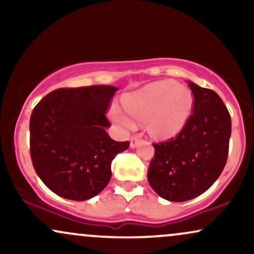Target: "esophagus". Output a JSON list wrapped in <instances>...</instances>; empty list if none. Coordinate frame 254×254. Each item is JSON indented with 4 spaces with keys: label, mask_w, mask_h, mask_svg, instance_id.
<instances>
[{
    "label": "esophagus",
    "mask_w": 254,
    "mask_h": 254,
    "mask_svg": "<svg viewBox=\"0 0 254 254\" xmlns=\"http://www.w3.org/2000/svg\"><path fill=\"white\" fill-rule=\"evenodd\" d=\"M139 143V138L137 136H132L131 137V141H130V147L131 148H136L137 144Z\"/></svg>",
    "instance_id": "esophagus-1"
}]
</instances>
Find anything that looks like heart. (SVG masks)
I'll list each match as a JSON object with an SVG mask.
<instances>
[{
    "label": "heart",
    "mask_w": 254,
    "mask_h": 254,
    "mask_svg": "<svg viewBox=\"0 0 254 254\" xmlns=\"http://www.w3.org/2000/svg\"><path fill=\"white\" fill-rule=\"evenodd\" d=\"M124 111L112 105V121L124 129H132L135 122H147V129L156 138L178 135L190 118L193 95L186 87L172 80L159 81L129 93L123 98Z\"/></svg>",
    "instance_id": "1"
}]
</instances>
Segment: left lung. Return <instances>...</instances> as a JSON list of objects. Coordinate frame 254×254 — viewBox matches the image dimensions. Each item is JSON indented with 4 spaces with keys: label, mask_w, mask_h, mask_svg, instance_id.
<instances>
[{
    "label": "left lung",
    "mask_w": 254,
    "mask_h": 254,
    "mask_svg": "<svg viewBox=\"0 0 254 254\" xmlns=\"http://www.w3.org/2000/svg\"><path fill=\"white\" fill-rule=\"evenodd\" d=\"M193 113L183 130L168 141L154 143L148 182L171 202L196 198L217 180L228 157L230 115L214 90L189 81Z\"/></svg>",
    "instance_id": "1"
}]
</instances>
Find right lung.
<instances>
[{
  "label": "right lung",
  "instance_id": "right-lung-1",
  "mask_svg": "<svg viewBox=\"0 0 254 254\" xmlns=\"http://www.w3.org/2000/svg\"><path fill=\"white\" fill-rule=\"evenodd\" d=\"M113 86L58 88L45 95L30 119V153L38 177L52 192L87 200L106 188L111 162L130 142L113 141L106 111Z\"/></svg>",
  "mask_w": 254,
  "mask_h": 254
}]
</instances>
